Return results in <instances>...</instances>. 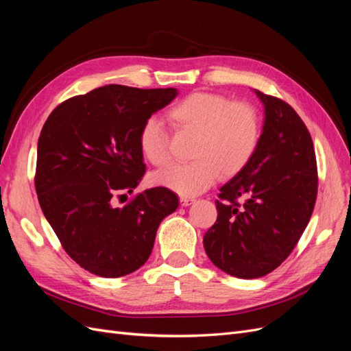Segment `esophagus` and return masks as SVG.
Wrapping results in <instances>:
<instances>
[{"label":"esophagus","mask_w":351,"mask_h":351,"mask_svg":"<svg viewBox=\"0 0 351 351\" xmlns=\"http://www.w3.org/2000/svg\"><path fill=\"white\" fill-rule=\"evenodd\" d=\"M195 199L193 197H187V196H180V205L182 206H189L190 204H193Z\"/></svg>","instance_id":"34e87169"}]
</instances>
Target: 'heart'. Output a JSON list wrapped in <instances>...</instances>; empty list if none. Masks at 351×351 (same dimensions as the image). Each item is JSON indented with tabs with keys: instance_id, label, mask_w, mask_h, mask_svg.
<instances>
[{
	"instance_id": "heart-1",
	"label": "heart",
	"mask_w": 351,
	"mask_h": 351,
	"mask_svg": "<svg viewBox=\"0 0 351 351\" xmlns=\"http://www.w3.org/2000/svg\"><path fill=\"white\" fill-rule=\"evenodd\" d=\"M176 130L193 133L187 164H176L154 176V182L182 196H195L214 184L219 176L241 173L256 151L261 119L249 102H231L224 95L195 92L167 112ZM142 156L154 167L168 159V136L156 120H146L139 132Z\"/></svg>"
}]
</instances>
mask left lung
<instances>
[{"label": "left lung", "instance_id": "1", "mask_svg": "<svg viewBox=\"0 0 351 351\" xmlns=\"http://www.w3.org/2000/svg\"><path fill=\"white\" fill-rule=\"evenodd\" d=\"M265 124L250 162L219 189L218 217L204 236L212 263L252 280L289 258L309 224L317 195L315 147L306 124L285 101L256 90ZM246 198L243 204L238 199Z\"/></svg>", "mask_w": 351, "mask_h": 351}]
</instances>
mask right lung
<instances>
[{
    "instance_id": "right-lung-1",
    "label": "right lung",
    "mask_w": 351,
    "mask_h": 351,
    "mask_svg": "<svg viewBox=\"0 0 351 351\" xmlns=\"http://www.w3.org/2000/svg\"><path fill=\"white\" fill-rule=\"evenodd\" d=\"M176 97L174 88L108 84L61 102L42 127L39 205L69 256L90 274L119 278L139 269L161 221L178 206L177 195L161 186L114 206L145 176L142 124Z\"/></svg>"
}]
</instances>
